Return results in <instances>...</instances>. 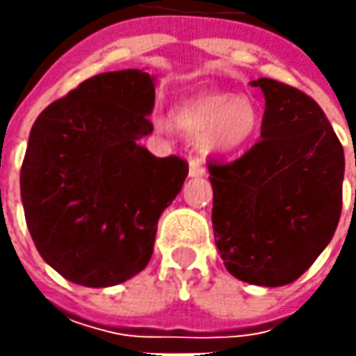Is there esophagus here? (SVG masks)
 Wrapping results in <instances>:
<instances>
[{
	"label": "esophagus",
	"instance_id": "obj_1",
	"mask_svg": "<svg viewBox=\"0 0 356 356\" xmlns=\"http://www.w3.org/2000/svg\"><path fill=\"white\" fill-rule=\"evenodd\" d=\"M190 176L192 178H202V176H206V168H204V164L200 162V160H196V158H192L190 160Z\"/></svg>",
	"mask_w": 356,
	"mask_h": 356
}]
</instances>
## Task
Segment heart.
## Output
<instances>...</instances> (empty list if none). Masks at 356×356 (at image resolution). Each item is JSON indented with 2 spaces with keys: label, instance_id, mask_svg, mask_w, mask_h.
Listing matches in <instances>:
<instances>
[{
  "label": "heart",
  "instance_id": "obj_1",
  "mask_svg": "<svg viewBox=\"0 0 356 356\" xmlns=\"http://www.w3.org/2000/svg\"><path fill=\"white\" fill-rule=\"evenodd\" d=\"M174 129L200 136L206 150L229 154L252 143L261 124L259 106L250 97L229 92H204L178 103L172 111ZM168 129L166 120H156Z\"/></svg>",
  "mask_w": 356,
  "mask_h": 356
}]
</instances>
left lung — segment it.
I'll return each instance as SVG.
<instances>
[{
	"instance_id": "1",
	"label": "left lung",
	"mask_w": 356,
	"mask_h": 356,
	"mask_svg": "<svg viewBox=\"0 0 356 356\" xmlns=\"http://www.w3.org/2000/svg\"><path fill=\"white\" fill-rule=\"evenodd\" d=\"M261 138L234 162H208L212 224L224 266L238 280L280 287L307 271L335 234L345 154L321 106L273 79Z\"/></svg>"
}]
</instances>
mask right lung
Segmentation results:
<instances>
[{
    "label": "right lung",
    "mask_w": 356,
    "mask_h": 356,
    "mask_svg": "<svg viewBox=\"0 0 356 356\" xmlns=\"http://www.w3.org/2000/svg\"><path fill=\"white\" fill-rule=\"evenodd\" d=\"M152 76L101 73L37 117L21 166V202L37 252L65 280L108 287L140 273L156 224L182 190L188 162L158 158Z\"/></svg>",
    "instance_id": "1"
}]
</instances>
